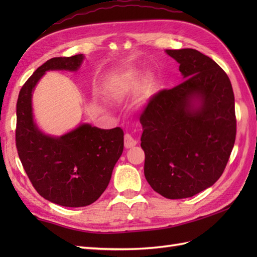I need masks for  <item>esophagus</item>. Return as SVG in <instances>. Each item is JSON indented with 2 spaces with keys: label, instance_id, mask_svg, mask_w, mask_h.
<instances>
[{
  "label": "esophagus",
  "instance_id": "1",
  "mask_svg": "<svg viewBox=\"0 0 257 257\" xmlns=\"http://www.w3.org/2000/svg\"><path fill=\"white\" fill-rule=\"evenodd\" d=\"M136 145H137V141H136V139L133 137V136L129 134H125L124 135V148L130 149V148H133V147H135Z\"/></svg>",
  "mask_w": 257,
  "mask_h": 257
}]
</instances>
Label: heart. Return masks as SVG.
<instances>
[{"label": "heart", "instance_id": "obj_1", "mask_svg": "<svg viewBox=\"0 0 257 257\" xmlns=\"http://www.w3.org/2000/svg\"><path fill=\"white\" fill-rule=\"evenodd\" d=\"M134 76H135V77H137V75H134ZM155 87H156V81L154 79H152V78L147 79L146 84H145V88H146L147 91H152L155 89Z\"/></svg>", "mask_w": 257, "mask_h": 257}]
</instances>
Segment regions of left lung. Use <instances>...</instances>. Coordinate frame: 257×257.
Instances as JSON below:
<instances>
[{
  "label": "left lung",
  "mask_w": 257,
  "mask_h": 257,
  "mask_svg": "<svg viewBox=\"0 0 257 257\" xmlns=\"http://www.w3.org/2000/svg\"><path fill=\"white\" fill-rule=\"evenodd\" d=\"M185 80L150 98L140 116L145 177L167 199L191 198L222 176L235 143L234 92L226 73L192 48L167 50Z\"/></svg>",
  "instance_id": "8db88e82"
}]
</instances>
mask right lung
<instances>
[{"label": "right lung", "instance_id": "1", "mask_svg": "<svg viewBox=\"0 0 257 257\" xmlns=\"http://www.w3.org/2000/svg\"><path fill=\"white\" fill-rule=\"evenodd\" d=\"M83 59V54L48 59L25 81L16 103V149L27 177L43 198L69 207L99 199L123 150L120 127L85 123L55 138L41 133L33 120L32 92L42 76L47 70H77Z\"/></svg>", "mask_w": 257, "mask_h": 257}]
</instances>
